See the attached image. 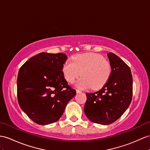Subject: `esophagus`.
Listing matches in <instances>:
<instances>
[{"instance_id":"obj_1","label":"esophagus","mask_w":150,"mask_h":150,"mask_svg":"<svg viewBox=\"0 0 150 150\" xmlns=\"http://www.w3.org/2000/svg\"><path fill=\"white\" fill-rule=\"evenodd\" d=\"M81 91L79 90H76V93H81Z\"/></svg>"}]
</instances>
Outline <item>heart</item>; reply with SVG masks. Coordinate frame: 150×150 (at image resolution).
I'll return each instance as SVG.
<instances>
[{
    "instance_id": "heart-1",
    "label": "heart",
    "mask_w": 150,
    "mask_h": 150,
    "mask_svg": "<svg viewBox=\"0 0 150 150\" xmlns=\"http://www.w3.org/2000/svg\"><path fill=\"white\" fill-rule=\"evenodd\" d=\"M65 79L74 82L80 75L82 78L76 86L81 89H98L103 87L110 77L111 67L109 62L99 54L88 53L74 57L72 61L67 60L62 67Z\"/></svg>"
}]
</instances>
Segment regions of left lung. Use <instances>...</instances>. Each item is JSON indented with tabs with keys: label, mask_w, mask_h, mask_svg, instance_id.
I'll return each mask as SVG.
<instances>
[{
	"label": "left lung",
	"mask_w": 150,
	"mask_h": 150,
	"mask_svg": "<svg viewBox=\"0 0 150 150\" xmlns=\"http://www.w3.org/2000/svg\"><path fill=\"white\" fill-rule=\"evenodd\" d=\"M108 57L111 73L107 83L98 92L86 93L84 112L91 122L109 125L121 117L132 98V76L130 67L115 53Z\"/></svg>",
	"instance_id": "left-lung-1"
}]
</instances>
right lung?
Instances as JSON below:
<instances>
[{"instance_id": "1", "label": "right lung", "mask_w": 150, "mask_h": 150, "mask_svg": "<svg viewBox=\"0 0 150 150\" xmlns=\"http://www.w3.org/2000/svg\"><path fill=\"white\" fill-rule=\"evenodd\" d=\"M67 57L42 52L30 58L20 69L17 96L21 109L33 122L45 125L63 115L76 90L64 78L62 67Z\"/></svg>"}]
</instances>
